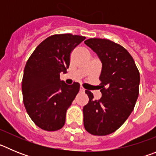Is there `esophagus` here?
Returning a JSON list of instances; mask_svg holds the SVG:
<instances>
[{"mask_svg":"<svg viewBox=\"0 0 156 156\" xmlns=\"http://www.w3.org/2000/svg\"><path fill=\"white\" fill-rule=\"evenodd\" d=\"M80 92H84L85 91V89L82 86H81L80 87Z\"/></svg>","mask_w":156,"mask_h":156,"instance_id":"esophagus-1","label":"esophagus"}]
</instances>
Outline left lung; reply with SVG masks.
<instances>
[{
	"mask_svg": "<svg viewBox=\"0 0 156 156\" xmlns=\"http://www.w3.org/2000/svg\"><path fill=\"white\" fill-rule=\"evenodd\" d=\"M84 44L97 53L102 62L99 80L102 97L83 108V125L88 133L105 136L119 129L134 108L139 94L140 73L134 60L122 46L107 39L90 38Z\"/></svg>",
	"mask_w": 156,
	"mask_h": 156,
	"instance_id": "8db88e82",
	"label": "left lung"
}]
</instances>
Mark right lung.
<instances>
[{"mask_svg": "<svg viewBox=\"0 0 156 156\" xmlns=\"http://www.w3.org/2000/svg\"><path fill=\"white\" fill-rule=\"evenodd\" d=\"M86 37L71 34L50 36L36 48L24 69L22 90L25 108L33 122L46 131L63 127L66 111L80 90V83L60 80L74 48Z\"/></svg>", "mask_w": 156, "mask_h": 156, "instance_id": "right-lung-1", "label": "right lung"}]
</instances>
